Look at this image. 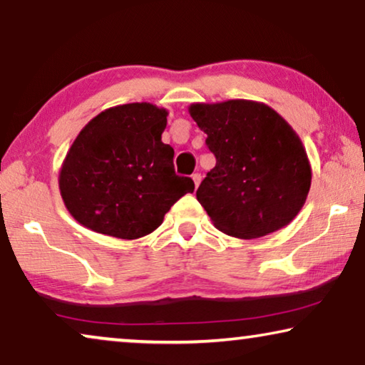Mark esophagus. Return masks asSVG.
I'll list each match as a JSON object with an SVG mask.
<instances>
[{"instance_id": "obj_1", "label": "esophagus", "mask_w": 365, "mask_h": 365, "mask_svg": "<svg viewBox=\"0 0 365 365\" xmlns=\"http://www.w3.org/2000/svg\"><path fill=\"white\" fill-rule=\"evenodd\" d=\"M201 174H192V181H194V186H196V189H197V186H199V182H201Z\"/></svg>"}]
</instances>
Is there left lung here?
<instances>
[{
    "label": "left lung",
    "mask_w": 365,
    "mask_h": 365,
    "mask_svg": "<svg viewBox=\"0 0 365 365\" xmlns=\"http://www.w3.org/2000/svg\"><path fill=\"white\" fill-rule=\"evenodd\" d=\"M187 109L216 156L196 192L214 226L241 239L286 227L306 202L312 179L306 148L291 124L251 99L192 103Z\"/></svg>",
    "instance_id": "left-lung-1"
}]
</instances>
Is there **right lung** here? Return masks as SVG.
<instances>
[{"mask_svg":"<svg viewBox=\"0 0 365 365\" xmlns=\"http://www.w3.org/2000/svg\"><path fill=\"white\" fill-rule=\"evenodd\" d=\"M168 109L129 103L104 109L84 126L59 169L68 212L94 232L148 236L184 194L191 178L174 173V149L161 141Z\"/></svg>","mask_w":365,"mask_h":365,"instance_id":"add662e5","label":"right lung"}]
</instances>
